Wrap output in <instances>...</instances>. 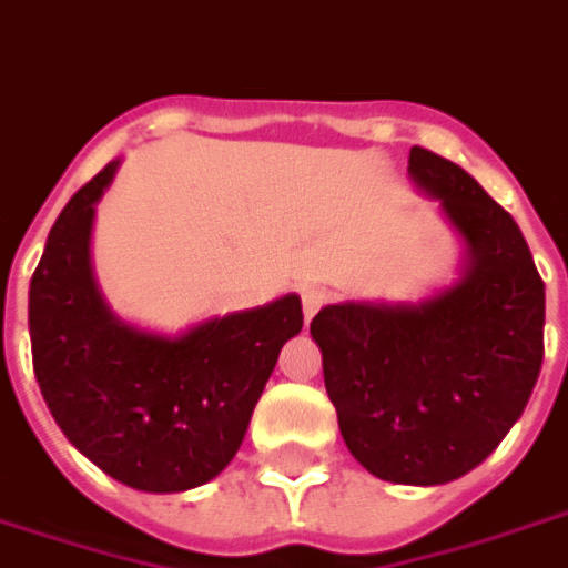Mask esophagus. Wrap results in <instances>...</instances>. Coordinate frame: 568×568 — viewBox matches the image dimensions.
I'll return each mask as SVG.
<instances>
[{
	"instance_id": "esophagus-1",
	"label": "esophagus",
	"mask_w": 568,
	"mask_h": 568,
	"mask_svg": "<svg viewBox=\"0 0 568 568\" xmlns=\"http://www.w3.org/2000/svg\"><path fill=\"white\" fill-rule=\"evenodd\" d=\"M301 301H304V316L313 318L327 304V295L325 292H318V288H304L301 292Z\"/></svg>"
}]
</instances>
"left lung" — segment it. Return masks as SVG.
<instances>
[{
    "label": "left lung",
    "instance_id": "obj_1",
    "mask_svg": "<svg viewBox=\"0 0 568 568\" xmlns=\"http://www.w3.org/2000/svg\"><path fill=\"white\" fill-rule=\"evenodd\" d=\"M409 174L464 234V280L418 306L331 304L310 334L355 460L427 487L476 469L524 413L545 355V283L518 222L464 168L413 146Z\"/></svg>",
    "mask_w": 568,
    "mask_h": 568
}]
</instances>
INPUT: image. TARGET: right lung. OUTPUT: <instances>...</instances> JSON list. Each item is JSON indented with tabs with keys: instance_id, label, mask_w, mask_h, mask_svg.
Returning a JSON list of instances; mask_svg holds the SVG:
<instances>
[{
	"instance_id": "add662e5",
	"label": "right lung",
	"mask_w": 568,
	"mask_h": 568,
	"mask_svg": "<svg viewBox=\"0 0 568 568\" xmlns=\"http://www.w3.org/2000/svg\"><path fill=\"white\" fill-rule=\"evenodd\" d=\"M116 162L81 186L50 229L29 285L38 388L69 443L138 490L178 494L216 478L237 455L301 297L210 318L178 339L123 325L90 271L95 201Z\"/></svg>"
}]
</instances>
